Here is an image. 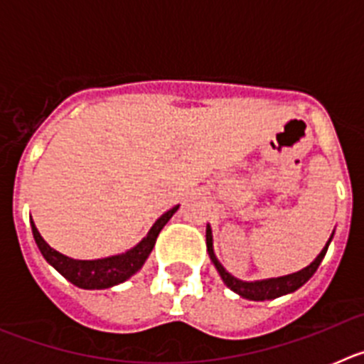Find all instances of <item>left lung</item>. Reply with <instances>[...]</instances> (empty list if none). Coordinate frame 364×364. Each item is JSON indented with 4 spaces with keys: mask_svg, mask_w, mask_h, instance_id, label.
<instances>
[{
    "mask_svg": "<svg viewBox=\"0 0 364 364\" xmlns=\"http://www.w3.org/2000/svg\"><path fill=\"white\" fill-rule=\"evenodd\" d=\"M332 237L328 239L326 246L323 247V252H321L319 255L315 257L314 262H311L310 266H306V268H302L301 272L290 273V275H284V277L262 279V281H240V279L233 277L230 272H226V268L218 262V259L215 257V252H213V235H211L210 224H208V228H205V244H208V253H210L211 262H213L215 268H217L220 279L224 281V284H226L230 290H233L235 294L240 295V297L250 299V301H269V299H277L281 297V295L291 294V291L299 290V288H301L304 282L310 281L311 275L317 272L321 260H323L324 255H326L328 246H330V242H332Z\"/></svg>",
    "mask_w": 364,
    "mask_h": 364,
    "instance_id": "1",
    "label": "left lung"
}]
</instances>
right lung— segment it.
I'll list each match as a JSON object with an SVG mask.
<instances>
[{
	"mask_svg": "<svg viewBox=\"0 0 364 364\" xmlns=\"http://www.w3.org/2000/svg\"><path fill=\"white\" fill-rule=\"evenodd\" d=\"M178 210V205L171 208L169 211L162 215L159 220L154 222L149 233L144 237L140 242L134 247L127 250L125 253H118V255L105 257V259H95V260H78L70 259V257L63 255V253L56 252L54 247L45 242L43 237L38 231L36 224L31 220L32 235L36 240L38 247H40L43 259L56 269L58 273H62L63 277L74 286L83 288V290H105V288H112V286L120 284V282L127 281L131 275L142 268L144 262L147 260L149 253L153 252L156 237L166 226L167 220L175 215Z\"/></svg>",
	"mask_w": 364,
	"mask_h": 364,
	"instance_id": "1",
	"label": "right lung"
}]
</instances>
